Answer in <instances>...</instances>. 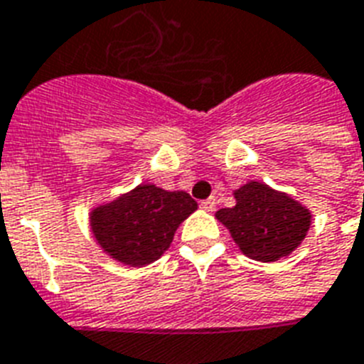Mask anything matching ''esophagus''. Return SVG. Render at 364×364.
<instances>
[{"mask_svg":"<svg viewBox=\"0 0 364 364\" xmlns=\"http://www.w3.org/2000/svg\"><path fill=\"white\" fill-rule=\"evenodd\" d=\"M200 208L206 212H212L216 208V199H214V197H208V199L200 200Z\"/></svg>","mask_w":364,"mask_h":364,"instance_id":"esophagus-1","label":"esophagus"}]
</instances>
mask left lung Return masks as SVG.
I'll use <instances>...</instances> for the list:
<instances>
[{"label":"left lung","instance_id":"left-lung-1","mask_svg":"<svg viewBox=\"0 0 364 364\" xmlns=\"http://www.w3.org/2000/svg\"><path fill=\"white\" fill-rule=\"evenodd\" d=\"M237 205L216 218L229 229L244 255L255 261H278L297 248L310 229V210L263 182H248L235 191Z\"/></svg>","mask_w":364,"mask_h":364}]
</instances>
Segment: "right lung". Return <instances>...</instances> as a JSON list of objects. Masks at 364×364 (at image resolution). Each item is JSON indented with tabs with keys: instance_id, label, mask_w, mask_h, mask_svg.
<instances>
[{
	"instance_id": "1",
	"label": "right lung",
	"mask_w": 364,
	"mask_h": 364,
	"mask_svg": "<svg viewBox=\"0 0 364 364\" xmlns=\"http://www.w3.org/2000/svg\"><path fill=\"white\" fill-rule=\"evenodd\" d=\"M197 210L186 191L141 184L92 210L90 223L103 252L129 267H144L164 255L178 225Z\"/></svg>"
}]
</instances>
